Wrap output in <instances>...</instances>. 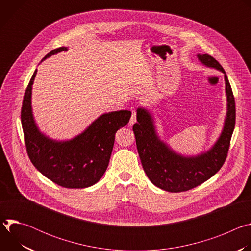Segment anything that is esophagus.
Returning a JSON list of instances; mask_svg holds the SVG:
<instances>
[{"label":"esophagus","mask_w":251,"mask_h":251,"mask_svg":"<svg viewBox=\"0 0 251 251\" xmlns=\"http://www.w3.org/2000/svg\"><path fill=\"white\" fill-rule=\"evenodd\" d=\"M136 121H137V112H136V110H133L132 111V116H131V119H130V125H133Z\"/></svg>","instance_id":"1"}]
</instances>
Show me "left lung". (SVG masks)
I'll return each mask as SVG.
<instances>
[{
	"label": "left lung",
	"instance_id": "obj_1",
	"mask_svg": "<svg viewBox=\"0 0 251 251\" xmlns=\"http://www.w3.org/2000/svg\"><path fill=\"white\" fill-rule=\"evenodd\" d=\"M198 57L203 64L225 74L227 114L224 131L211 150L195 158L174 153L156 136L151 115L145 109L137 110V123L133 126L138 153L147 176L156 187L171 193L192 190L221 170L227 157L235 125L234 96L224 67L207 53L198 54Z\"/></svg>",
	"mask_w": 251,
	"mask_h": 251
}]
</instances>
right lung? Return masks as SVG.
<instances>
[{"instance_id": "1", "label": "right lung", "mask_w": 251, "mask_h": 251, "mask_svg": "<svg viewBox=\"0 0 251 251\" xmlns=\"http://www.w3.org/2000/svg\"><path fill=\"white\" fill-rule=\"evenodd\" d=\"M67 50L58 48L47 57ZM33 73L25 89L21 120L27 156L45 176L54 184L68 189H83L96 184L108 167L116 132L126 126L131 112L120 110L103 114L82 134L66 142H55L44 136L33 121L30 106Z\"/></svg>"}]
</instances>
